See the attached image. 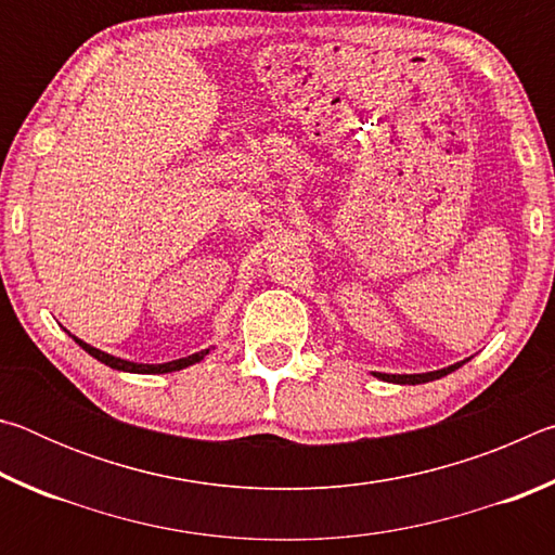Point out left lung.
Returning <instances> with one entry per match:
<instances>
[{"instance_id":"1","label":"left lung","mask_w":555,"mask_h":555,"mask_svg":"<svg viewBox=\"0 0 555 555\" xmlns=\"http://www.w3.org/2000/svg\"><path fill=\"white\" fill-rule=\"evenodd\" d=\"M463 364H465V362H455V364H450V367L436 370V372H426V374H382V372H372V374H374V377H377V379L393 382V384H426V382H434V379L446 377V374L455 372L457 367H463Z\"/></svg>"}]
</instances>
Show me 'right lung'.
Segmentation results:
<instances>
[{"label":"right lung","mask_w":555,"mask_h":555,"mask_svg":"<svg viewBox=\"0 0 555 555\" xmlns=\"http://www.w3.org/2000/svg\"><path fill=\"white\" fill-rule=\"evenodd\" d=\"M73 340L78 343V345L82 347V350H86L88 354L95 357L98 362L107 364V367H112V370H119V372H134V374H166V372H178V370H183V367H191V364H195V362H201L203 357L210 352V350H201V352H195V354L181 357V360L164 362V364H139V362H129V360H121V357H115V354L102 352V350H98V347H92V345H88V343H82L80 337H75V335H73Z\"/></svg>","instance_id":"1"}]
</instances>
